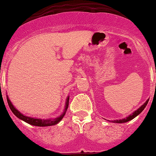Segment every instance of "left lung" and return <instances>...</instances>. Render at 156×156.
Instances as JSON below:
<instances>
[{
    "instance_id": "left-lung-1",
    "label": "left lung",
    "mask_w": 156,
    "mask_h": 156,
    "mask_svg": "<svg viewBox=\"0 0 156 156\" xmlns=\"http://www.w3.org/2000/svg\"><path fill=\"white\" fill-rule=\"evenodd\" d=\"M148 100L149 99H147V100L144 102V104L142 105V106H140L139 109H138V110H136V111H134L133 114H130L129 116H128L126 118H123V119H122V120H116V121L114 120V121H113V122H115V123H125V122H129V121L133 120L134 118H136V117L137 116V115H139V114H140V113H141L144 110V108L146 107V106H147V102H148Z\"/></svg>"
}]
</instances>
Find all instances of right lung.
Masks as SVG:
<instances>
[{
	"mask_svg": "<svg viewBox=\"0 0 156 156\" xmlns=\"http://www.w3.org/2000/svg\"><path fill=\"white\" fill-rule=\"evenodd\" d=\"M7 101L8 103H9V106L11 109L12 112L16 115L18 118H20V120L23 121V122H27V123L30 124V125H32V126H54L56 124H58V122H61V120L63 118V117L65 116V113L67 111V109L69 107V96L68 97L67 99H66V103H65V108L64 110V112L62 113L59 117L54 118V119H39V118H30V117H27L23 115V114H21L20 111H18V110L15 108L14 106L12 104L11 101L9 100V97L7 96Z\"/></svg>",
	"mask_w": 156,
	"mask_h": 156,
	"instance_id": "add662e5",
	"label": "right lung"
}]
</instances>
